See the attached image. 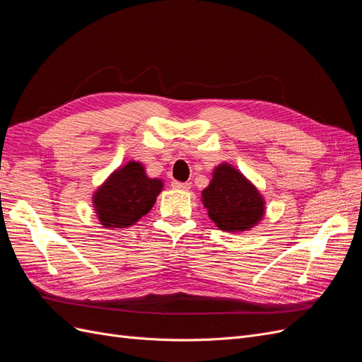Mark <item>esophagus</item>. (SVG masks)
<instances>
[{
    "instance_id": "1",
    "label": "esophagus",
    "mask_w": 362,
    "mask_h": 362,
    "mask_svg": "<svg viewBox=\"0 0 362 362\" xmlns=\"http://www.w3.org/2000/svg\"><path fill=\"white\" fill-rule=\"evenodd\" d=\"M171 185H173V188H176V189H183V191H186V189H189V188H191V183H188V182H177V180H174Z\"/></svg>"
}]
</instances>
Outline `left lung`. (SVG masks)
<instances>
[{
  "instance_id": "1",
  "label": "left lung",
  "mask_w": 362,
  "mask_h": 362,
  "mask_svg": "<svg viewBox=\"0 0 362 362\" xmlns=\"http://www.w3.org/2000/svg\"><path fill=\"white\" fill-rule=\"evenodd\" d=\"M211 219L226 231H245L254 227L264 214L259 191L228 164L215 168L211 185L202 192Z\"/></svg>"
}]
</instances>
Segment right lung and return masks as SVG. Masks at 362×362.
I'll use <instances>...</instances> for the list:
<instances>
[{
	"instance_id": "1",
	"label": "right lung",
	"mask_w": 362,
	"mask_h": 362,
	"mask_svg": "<svg viewBox=\"0 0 362 362\" xmlns=\"http://www.w3.org/2000/svg\"><path fill=\"white\" fill-rule=\"evenodd\" d=\"M162 180L148 179L139 162L114 171L96 191L93 203L100 224L107 228H126L141 219L156 203Z\"/></svg>"
}]
</instances>
